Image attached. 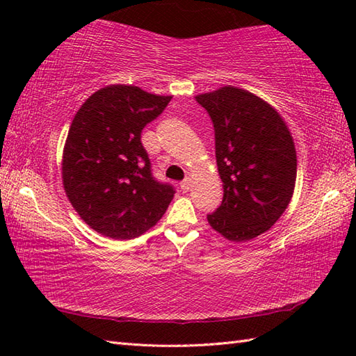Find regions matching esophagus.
Listing matches in <instances>:
<instances>
[{"label":"esophagus","mask_w":356,"mask_h":356,"mask_svg":"<svg viewBox=\"0 0 356 356\" xmlns=\"http://www.w3.org/2000/svg\"><path fill=\"white\" fill-rule=\"evenodd\" d=\"M191 186H193V180L190 177H186L185 180L180 182V190H182V191H188Z\"/></svg>","instance_id":"esophagus-1"}]
</instances>
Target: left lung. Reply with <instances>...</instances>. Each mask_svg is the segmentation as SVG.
<instances>
[{"mask_svg":"<svg viewBox=\"0 0 356 356\" xmlns=\"http://www.w3.org/2000/svg\"><path fill=\"white\" fill-rule=\"evenodd\" d=\"M214 125L223 200L208 214L231 241L266 232L292 199L297 153L286 122L268 102L237 87L195 96Z\"/></svg>","mask_w":356,"mask_h":356,"instance_id":"left-lung-1","label":"left lung"}]
</instances>
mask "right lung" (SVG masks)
Here are the masks:
<instances>
[{
	"label": "right lung",
	"mask_w": 356,
	"mask_h": 356,
	"mask_svg": "<svg viewBox=\"0 0 356 356\" xmlns=\"http://www.w3.org/2000/svg\"><path fill=\"white\" fill-rule=\"evenodd\" d=\"M171 101L134 86H108L81 105L67 134L63 184L90 228L127 240L161 220L174 197L151 172L140 133Z\"/></svg>",
	"instance_id": "obj_1"
}]
</instances>
